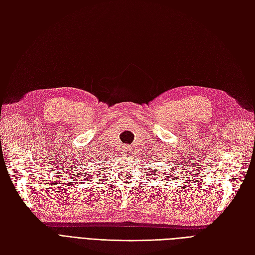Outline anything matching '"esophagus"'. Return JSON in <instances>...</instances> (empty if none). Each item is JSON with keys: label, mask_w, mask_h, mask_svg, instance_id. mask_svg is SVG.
<instances>
[{"label": "esophagus", "mask_w": 255, "mask_h": 255, "mask_svg": "<svg viewBox=\"0 0 255 255\" xmlns=\"http://www.w3.org/2000/svg\"><path fill=\"white\" fill-rule=\"evenodd\" d=\"M123 152H125L126 154H128H128L130 153V150H132V149H130V146L129 145H123Z\"/></svg>", "instance_id": "1"}]
</instances>
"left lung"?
<instances>
[{"instance_id":"left-lung-1","label":"left lung","mask_w":255,"mask_h":255,"mask_svg":"<svg viewBox=\"0 0 255 255\" xmlns=\"http://www.w3.org/2000/svg\"><path fill=\"white\" fill-rule=\"evenodd\" d=\"M165 171H166V170H165Z\"/></svg>"}]
</instances>
